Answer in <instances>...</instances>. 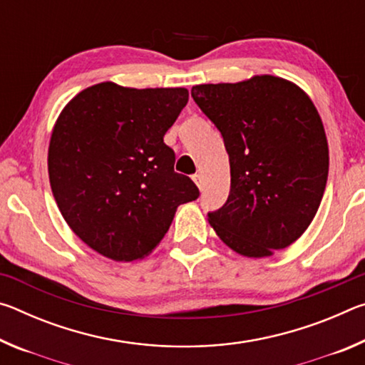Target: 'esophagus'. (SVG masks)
Returning a JSON list of instances; mask_svg holds the SVG:
<instances>
[{
    "instance_id": "34e87169",
    "label": "esophagus",
    "mask_w": 365,
    "mask_h": 365,
    "mask_svg": "<svg viewBox=\"0 0 365 365\" xmlns=\"http://www.w3.org/2000/svg\"><path fill=\"white\" fill-rule=\"evenodd\" d=\"M193 182L196 183L197 188H200V190L202 188V175L201 174H195L193 175Z\"/></svg>"
}]
</instances>
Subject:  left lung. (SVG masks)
<instances>
[{
    "instance_id": "8db88e82",
    "label": "left lung",
    "mask_w": 365,
    "mask_h": 365,
    "mask_svg": "<svg viewBox=\"0 0 365 365\" xmlns=\"http://www.w3.org/2000/svg\"><path fill=\"white\" fill-rule=\"evenodd\" d=\"M191 96L219 128L230 160V195L207 214L217 237L246 257L294 243L329 177V143L311 98L274 76L196 85Z\"/></svg>"
}]
</instances>
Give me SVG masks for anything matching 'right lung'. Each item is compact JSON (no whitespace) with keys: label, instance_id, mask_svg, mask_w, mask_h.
Here are the masks:
<instances>
[{"label":"right lung","instance_id":"obj_1","mask_svg":"<svg viewBox=\"0 0 365 365\" xmlns=\"http://www.w3.org/2000/svg\"><path fill=\"white\" fill-rule=\"evenodd\" d=\"M187 88L96 83L66 104L48 148L53 196L72 232L113 261L150 255L200 190L164 143Z\"/></svg>","mask_w":365,"mask_h":365}]
</instances>
